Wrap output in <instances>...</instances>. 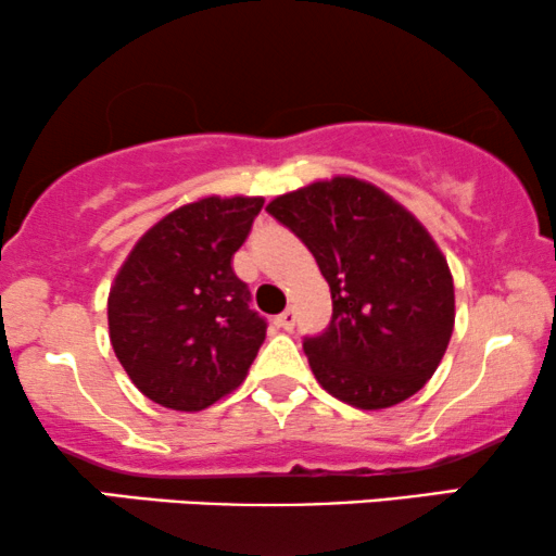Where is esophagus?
I'll list each match as a JSON object with an SVG mask.
<instances>
[{
    "label": "esophagus",
    "mask_w": 556,
    "mask_h": 556,
    "mask_svg": "<svg viewBox=\"0 0 556 556\" xmlns=\"http://www.w3.org/2000/svg\"><path fill=\"white\" fill-rule=\"evenodd\" d=\"M276 325L280 327V330L291 332L293 325H296V314H293L291 309H286L283 314H278V317H276Z\"/></svg>",
    "instance_id": "esophagus-1"
}]
</instances>
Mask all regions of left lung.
Wrapping results in <instances>:
<instances>
[{"mask_svg":"<svg viewBox=\"0 0 556 556\" xmlns=\"http://www.w3.org/2000/svg\"><path fill=\"white\" fill-rule=\"evenodd\" d=\"M267 214L309 247L332 319L304 353L325 392L394 407L435 374L454 332V278L428 229L381 188L332 177L278 195Z\"/></svg>","mask_w":556,"mask_h":556,"instance_id":"8db88e82","label":"left lung"}]
</instances>
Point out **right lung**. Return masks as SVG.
<instances>
[{"label":"right lung","mask_w":556,"mask_h":556,"mask_svg":"<svg viewBox=\"0 0 556 556\" xmlns=\"http://www.w3.org/2000/svg\"><path fill=\"white\" fill-rule=\"evenodd\" d=\"M263 198L180 205L143 235L108 296L113 351L136 389L162 407L198 413L235 392L265 340L231 257Z\"/></svg>","instance_id":"1"}]
</instances>
